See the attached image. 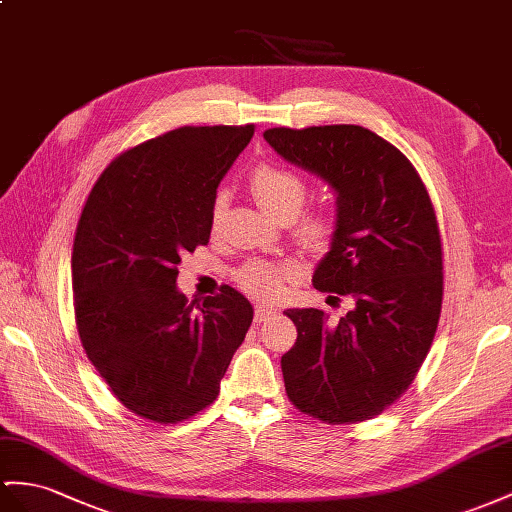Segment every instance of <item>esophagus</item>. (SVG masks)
Segmentation results:
<instances>
[{
  "label": "esophagus",
  "instance_id": "1",
  "mask_svg": "<svg viewBox=\"0 0 512 512\" xmlns=\"http://www.w3.org/2000/svg\"><path fill=\"white\" fill-rule=\"evenodd\" d=\"M274 313H277V311H274L268 305H257L255 307V322H266V320H270L274 316Z\"/></svg>",
  "mask_w": 512,
  "mask_h": 512
}]
</instances>
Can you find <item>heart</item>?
Instances as JSON below:
<instances>
[{
	"mask_svg": "<svg viewBox=\"0 0 512 512\" xmlns=\"http://www.w3.org/2000/svg\"><path fill=\"white\" fill-rule=\"evenodd\" d=\"M251 190L257 203L270 212L274 218H294L298 209L307 199V181L296 170L279 166L272 162H261L251 170ZM227 207V196L218 192L209 209V222L212 229L220 225L222 212ZM337 227L335 214L331 209L320 207L307 212L296 220V235L309 246L329 244ZM296 274V268L290 264H277V261H251L238 272V283L244 292L257 298H277L285 283Z\"/></svg>",
	"mask_w": 512,
	"mask_h": 512,
	"instance_id": "1",
	"label": "heart"
}]
</instances>
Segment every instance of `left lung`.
Returning a JSON list of instances; mask_svg holds the SVG:
<instances>
[{"instance_id": "obj_1", "label": "left lung", "mask_w": 512, "mask_h": 512, "mask_svg": "<svg viewBox=\"0 0 512 512\" xmlns=\"http://www.w3.org/2000/svg\"><path fill=\"white\" fill-rule=\"evenodd\" d=\"M264 138L335 190L337 227L313 285L352 300L337 322L322 309L285 311L298 331L281 357L287 398L326 424L372 419L409 389L437 331L443 251L435 207L406 155L370 129L272 127Z\"/></svg>"}]
</instances>
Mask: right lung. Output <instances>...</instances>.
<instances>
[{"instance_id": "add662e5", "label": "right lung", "mask_w": 512, "mask_h": 512, "mask_svg": "<svg viewBox=\"0 0 512 512\" xmlns=\"http://www.w3.org/2000/svg\"><path fill=\"white\" fill-rule=\"evenodd\" d=\"M255 125L179 127L121 153L90 190L73 242L75 322L90 363L131 413L177 424L212 404L253 305L225 285L194 303L183 253L209 242L220 179Z\"/></svg>"}]
</instances>
